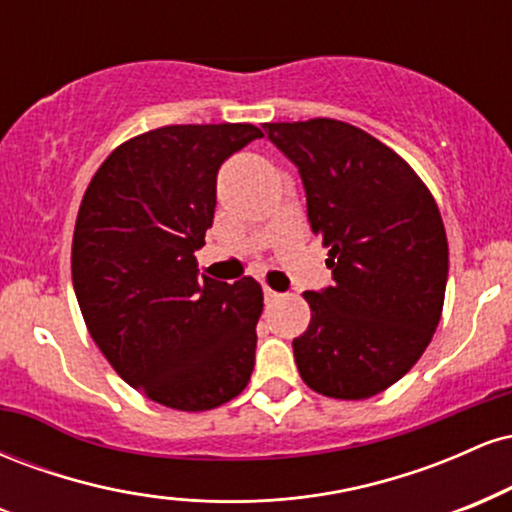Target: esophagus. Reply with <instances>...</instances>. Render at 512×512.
Returning <instances> with one entry per match:
<instances>
[{"label": "esophagus", "instance_id": "1", "mask_svg": "<svg viewBox=\"0 0 512 512\" xmlns=\"http://www.w3.org/2000/svg\"><path fill=\"white\" fill-rule=\"evenodd\" d=\"M279 296L281 293H276L274 289H269V286H264V298H267V301H276Z\"/></svg>", "mask_w": 512, "mask_h": 512}]
</instances>
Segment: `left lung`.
<instances>
[{"instance_id":"obj_1","label":"left lung","mask_w":512,"mask_h":512,"mask_svg":"<svg viewBox=\"0 0 512 512\" xmlns=\"http://www.w3.org/2000/svg\"><path fill=\"white\" fill-rule=\"evenodd\" d=\"M264 132L301 173L310 228L330 248L332 286L303 293L298 373L325 397L378 395L419 361L443 313L448 238L436 199L402 156L349 122H267Z\"/></svg>"}]
</instances>
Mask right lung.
<instances>
[{
    "label": "right lung",
    "instance_id": "add662e5",
    "mask_svg": "<svg viewBox=\"0 0 512 512\" xmlns=\"http://www.w3.org/2000/svg\"><path fill=\"white\" fill-rule=\"evenodd\" d=\"M248 122L168 125L120 144L88 182L72 281L93 342L127 385L163 407L231 402L255 368L262 286L199 276L216 173L260 139Z\"/></svg>",
    "mask_w": 512,
    "mask_h": 512
}]
</instances>
